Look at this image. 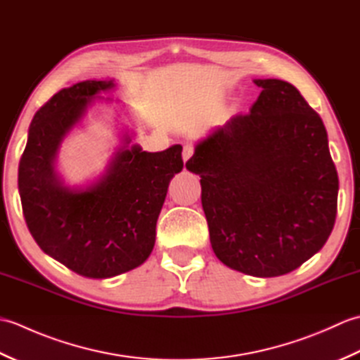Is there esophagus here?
<instances>
[{"instance_id":"1","label":"esophagus","mask_w":360,"mask_h":360,"mask_svg":"<svg viewBox=\"0 0 360 360\" xmlns=\"http://www.w3.org/2000/svg\"><path fill=\"white\" fill-rule=\"evenodd\" d=\"M192 155H193V145H190V143L184 145V150H182V158H184V162H187V160L192 158Z\"/></svg>"}]
</instances>
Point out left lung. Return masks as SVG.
Segmentation results:
<instances>
[{"mask_svg": "<svg viewBox=\"0 0 360 360\" xmlns=\"http://www.w3.org/2000/svg\"><path fill=\"white\" fill-rule=\"evenodd\" d=\"M262 88L248 114H236L196 145L187 170L201 176L212 249L226 266L278 277L323 248L338 213L339 178L322 119L294 85Z\"/></svg>", "mask_w": 360, "mask_h": 360, "instance_id": "left-lung-1", "label": "left lung"}]
</instances>
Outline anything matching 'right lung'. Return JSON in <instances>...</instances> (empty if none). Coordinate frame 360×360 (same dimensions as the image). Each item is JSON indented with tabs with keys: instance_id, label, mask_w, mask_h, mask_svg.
I'll return each mask as SVG.
<instances>
[{
	"instance_id": "obj_1",
	"label": "right lung",
	"mask_w": 360,
	"mask_h": 360,
	"mask_svg": "<svg viewBox=\"0 0 360 360\" xmlns=\"http://www.w3.org/2000/svg\"><path fill=\"white\" fill-rule=\"evenodd\" d=\"M111 88L112 80H86L53 94L35 112L18 165L30 235L44 254L88 278L116 277L148 258L168 184L184 167L181 145L158 153L133 145L116 153L96 184L63 186L53 172L60 142L93 98Z\"/></svg>"
}]
</instances>
